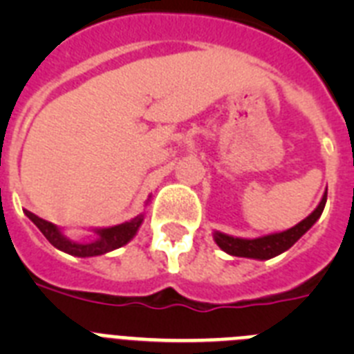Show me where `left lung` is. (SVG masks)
I'll return each instance as SVG.
<instances>
[{
  "label": "left lung",
  "mask_w": 354,
  "mask_h": 354,
  "mask_svg": "<svg viewBox=\"0 0 354 354\" xmlns=\"http://www.w3.org/2000/svg\"><path fill=\"white\" fill-rule=\"evenodd\" d=\"M326 196L328 192L324 193L321 204L317 205L314 212H312L308 218H305L303 221H299L296 227L289 228L286 232L280 234H271V236L257 237V239H239V237H230L225 236V234L216 232L214 239L218 243L221 250H225L230 255H236V257H248V259H273L277 255H280L282 252L289 250L290 246L303 236V234L319 220V216L323 214L324 205H326Z\"/></svg>",
  "instance_id": "left-lung-1"
}]
</instances>
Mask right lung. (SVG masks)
Returning <instances> with one entry per match:
<instances>
[{
    "instance_id": "obj_1",
    "label": "right lung",
    "mask_w": 354,
    "mask_h": 354,
    "mask_svg": "<svg viewBox=\"0 0 354 354\" xmlns=\"http://www.w3.org/2000/svg\"><path fill=\"white\" fill-rule=\"evenodd\" d=\"M26 216L30 218L33 223L39 227L40 232L46 236V239L51 243L55 248L62 250V252L68 253V255H76V257H93V255H102L106 252H111L115 248H120L126 243H129L133 239V236L136 234V230L140 228L143 221V214L136 216L134 220L126 221V223L117 225V227L111 228H102V230H97L99 234V239L93 241V243H86V245H80V243H74V241H68L67 237L62 236V232L49 221L42 220L37 214L30 211H24Z\"/></svg>"
}]
</instances>
